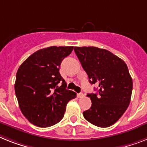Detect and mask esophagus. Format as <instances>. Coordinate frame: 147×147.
<instances>
[{
	"label": "esophagus",
	"mask_w": 147,
	"mask_h": 147,
	"mask_svg": "<svg viewBox=\"0 0 147 147\" xmlns=\"http://www.w3.org/2000/svg\"><path fill=\"white\" fill-rule=\"evenodd\" d=\"M77 96L78 97V98H83V97L84 96V94L82 93V92H80V93H78Z\"/></svg>",
	"instance_id": "esophagus-1"
}]
</instances>
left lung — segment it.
<instances>
[{"label":"left lung","mask_w":147,"mask_h":147,"mask_svg":"<svg viewBox=\"0 0 147 147\" xmlns=\"http://www.w3.org/2000/svg\"><path fill=\"white\" fill-rule=\"evenodd\" d=\"M75 52L87 72L89 81L98 85L97 93H90L92 105L84 117L102 128L112 125L130 103L132 78L127 65L111 51L96 47H75Z\"/></svg>","instance_id":"obj_1"}]
</instances>
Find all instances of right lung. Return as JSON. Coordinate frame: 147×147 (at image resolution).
<instances>
[{
	"mask_svg": "<svg viewBox=\"0 0 147 147\" xmlns=\"http://www.w3.org/2000/svg\"><path fill=\"white\" fill-rule=\"evenodd\" d=\"M72 50L73 46L40 49L18 68L16 96L21 111L32 124L41 128L57 124L63 117L69 101L76 97V92L66 90V83L59 72L62 60Z\"/></svg>",
	"mask_w": 147,
	"mask_h": 147,
	"instance_id": "obj_1",
	"label": "right lung"
}]
</instances>
